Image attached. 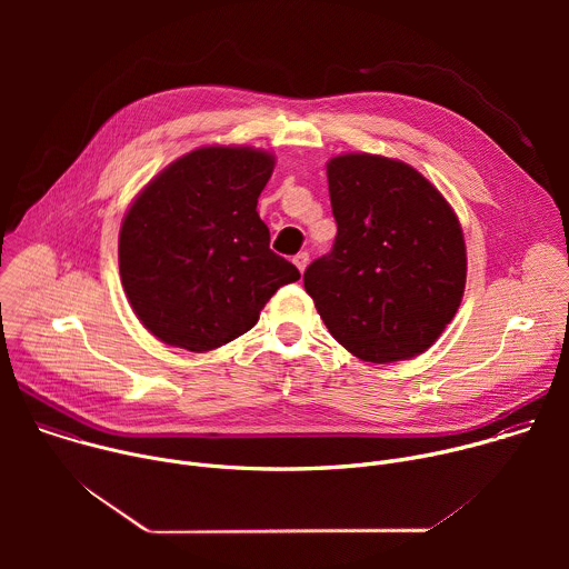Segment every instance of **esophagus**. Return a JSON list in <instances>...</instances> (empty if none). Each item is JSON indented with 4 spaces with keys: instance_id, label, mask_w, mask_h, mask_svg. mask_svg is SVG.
Instances as JSON below:
<instances>
[{
    "instance_id": "1",
    "label": "esophagus",
    "mask_w": 569,
    "mask_h": 569,
    "mask_svg": "<svg viewBox=\"0 0 569 569\" xmlns=\"http://www.w3.org/2000/svg\"><path fill=\"white\" fill-rule=\"evenodd\" d=\"M292 263L297 266V270H299V272H303V270H306V266H308V252H299L297 257H292Z\"/></svg>"
}]
</instances>
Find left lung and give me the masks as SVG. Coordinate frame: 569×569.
<instances>
[{
  "label": "left lung",
  "mask_w": 569,
  "mask_h": 569,
  "mask_svg": "<svg viewBox=\"0 0 569 569\" xmlns=\"http://www.w3.org/2000/svg\"><path fill=\"white\" fill-rule=\"evenodd\" d=\"M333 250L303 272L331 336L367 362L430 349L466 286V246L446 198L410 164L349 152L327 164Z\"/></svg>",
  "instance_id": "1"
}]
</instances>
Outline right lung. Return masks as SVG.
<instances>
[{
  "instance_id": "right-lung-1",
  "label": "right lung",
  "mask_w": 569,
  "mask_h": 569,
  "mask_svg": "<svg viewBox=\"0 0 569 569\" xmlns=\"http://www.w3.org/2000/svg\"><path fill=\"white\" fill-rule=\"evenodd\" d=\"M274 157L204 146L137 196L119 233V272L143 327L171 347L211 351L248 333L299 270L270 250L257 202Z\"/></svg>"
}]
</instances>
